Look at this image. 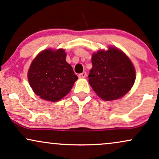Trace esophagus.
Instances as JSON below:
<instances>
[{
	"label": "esophagus",
	"instance_id": "obj_1",
	"mask_svg": "<svg viewBox=\"0 0 159 159\" xmlns=\"http://www.w3.org/2000/svg\"><path fill=\"white\" fill-rule=\"evenodd\" d=\"M86 76H87V72H83L78 75V78H86Z\"/></svg>",
	"mask_w": 159,
	"mask_h": 159
}]
</instances>
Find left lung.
Wrapping results in <instances>:
<instances>
[{
  "label": "left lung",
  "mask_w": 159,
  "mask_h": 159,
  "mask_svg": "<svg viewBox=\"0 0 159 159\" xmlns=\"http://www.w3.org/2000/svg\"><path fill=\"white\" fill-rule=\"evenodd\" d=\"M93 67L88 75L89 83L97 95L104 101L124 96L135 80V68L123 52L110 47L92 56Z\"/></svg>",
  "instance_id": "obj_1"
}]
</instances>
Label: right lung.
Here are the masks:
<instances>
[{"label":"right lung","mask_w":159,"mask_h":159,"mask_svg":"<svg viewBox=\"0 0 159 159\" xmlns=\"http://www.w3.org/2000/svg\"><path fill=\"white\" fill-rule=\"evenodd\" d=\"M77 79L62 49L41 52L32 61L28 72L32 90L42 99L53 102L67 95Z\"/></svg>","instance_id":"right-lung-1"}]
</instances>
